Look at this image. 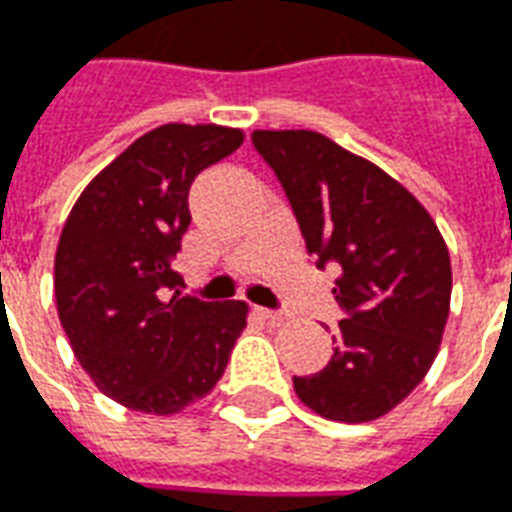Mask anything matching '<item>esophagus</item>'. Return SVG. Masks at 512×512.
I'll return each instance as SVG.
<instances>
[{
    "mask_svg": "<svg viewBox=\"0 0 512 512\" xmlns=\"http://www.w3.org/2000/svg\"><path fill=\"white\" fill-rule=\"evenodd\" d=\"M256 313H259L261 318H267V321H283V318H286L280 310H270V307H256Z\"/></svg>",
    "mask_w": 512,
    "mask_h": 512,
    "instance_id": "esophagus-1",
    "label": "esophagus"
}]
</instances>
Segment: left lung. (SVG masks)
<instances>
[{"mask_svg":"<svg viewBox=\"0 0 512 512\" xmlns=\"http://www.w3.org/2000/svg\"><path fill=\"white\" fill-rule=\"evenodd\" d=\"M253 145L275 169L318 267H343L332 359L294 378V391L329 421L386 416L440 351L453 286L443 234L402 183L324 134L259 129Z\"/></svg>","mask_w":512,"mask_h":512,"instance_id":"left-lung-1","label":"left lung"}]
</instances>
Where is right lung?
<instances>
[{
	"mask_svg": "<svg viewBox=\"0 0 512 512\" xmlns=\"http://www.w3.org/2000/svg\"><path fill=\"white\" fill-rule=\"evenodd\" d=\"M245 140L215 124H164L80 194L61 229L53 288L80 367L118 405L172 416L213 391L245 329V302L183 297L172 270L191 224L188 188Z\"/></svg>",
	"mask_w": 512,
	"mask_h": 512,
	"instance_id": "add662e5",
	"label": "right lung"
}]
</instances>
